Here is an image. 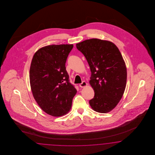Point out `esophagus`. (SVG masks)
Returning <instances> with one entry per match:
<instances>
[{
    "instance_id": "esophagus-1",
    "label": "esophagus",
    "mask_w": 155,
    "mask_h": 155,
    "mask_svg": "<svg viewBox=\"0 0 155 155\" xmlns=\"http://www.w3.org/2000/svg\"><path fill=\"white\" fill-rule=\"evenodd\" d=\"M87 85V84L86 82L83 81L81 84H80V86L81 87H84L85 86H86Z\"/></svg>"
}]
</instances>
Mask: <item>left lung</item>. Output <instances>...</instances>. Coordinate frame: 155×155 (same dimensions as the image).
Segmentation results:
<instances>
[{"label":"left lung","instance_id":"obj_1","mask_svg":"<svg viewBox=\"0 0 155 155\" xmlns=\"http://www.w3.org/2000/svg\"><path fill=\"white\" fill-rule=\"evenodd\" d=\"M89 65L90 84L94 98L89 104L94 111L107 113L115 108L126 86L127 69L122 54L113 42L98 38L76 44Z\"/></svg>","mask_w":155,"mask_h":155}]
</instances>
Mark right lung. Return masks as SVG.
I'll list each match as a JSON object with an SVG mask.
<instances>
[{
    "label": "right lung",
    "mask_w": 155,
    "mask_h": 155,
    "mask_svg": "<svg viewBox=\"0 0 155 155\" xmlns=\"http://www.w3.org/2000/svg\"><path fill=\"white\" fill-rule=\"evenodd\" d=\"M73 48V44L43 47L31 62L29 80L33 97L40 108L52 116L68 113L77 93L66 71V61Z\"/></svg>",
    "instance_id": "add662e5"
}]
</instances>
